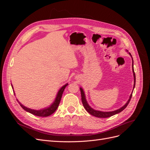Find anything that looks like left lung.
<instances>
[{
    "label": "left lung",
    "instance_id": "8db88e82",
    "mask_svg": "<svg viewBox=\"0 0 150 150\" xmlns=\"http://www.w3.org/2000/svg\"><path fill=\"white\" fill-rule=\"evenodd\" d=\"M129 55L131 56V54L129 52ZM132 57V56H131ZM132 60H133V58H132ZM132 67H133V76H134V86H133V89L134 88V86H135V83H136V76H135V73H134V68H133V64H132ZM80 91H81V100H82V103L83 104V106L84 107L85 110L87 111L90 115H91L94 116H96L98 117H101V118H105V117H111L113 115H116L117 113H119L120 112H121L122 110H124L126 108V106H128V104H129L130 100H131V98L132 97V93L131 94L129 98L128 99V101H127V103L125 104V105L121 107V108L118 109V110H115V111H107V112H104V111H97V110H95L94 109H93L92 108H91L90 106L88 104L87 101H86V96H85V94L84 91L83 89V88H80Z\"/></svg>",
    "mask_w": 150,
    "mask_h": 150
}]
</instances>
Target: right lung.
Masks as SVG:
<instances>
[{
    "label": "right lung",
    "instance_id": "obj_1",
    "mask_svg": "<svg viewBox=\"0 0 150 150\" xmlns=\"http://www.w3.org/2000/svg\"><path fill=\"white\" fill-rule=\"evenodd\" d=\"M67 85H68L67 83L65 85L63 86L59 90L55 100H54V101L53 102V103L51 104V106H50L49 107L44 108V109H42V110H32V109L28 108L24 106V105H22V104L19 101H18V103H19L21 106L22 108H23L25 111L31 113V114H33V115H35V116H40V117L49 116L50 115H51L52 114H53V113L55 112L56 110H57V107L59 106V103H60L62 93H63V92H64V89L66 88V87ZM12 89H13L12 85ZM13 93H14V91H13Z\"/></svg>",
    "mask_w": 150,
    "mask_h": 150
}]
</instances>
